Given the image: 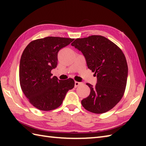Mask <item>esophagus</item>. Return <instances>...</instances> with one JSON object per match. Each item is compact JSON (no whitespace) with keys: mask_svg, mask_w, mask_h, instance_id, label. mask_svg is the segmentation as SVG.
Segmentation results:
<instances>
[{"mask_svg":"<svg viewBox=\"0 0 146 146\" xmlns=\"http://www.w3.org/2000/svg\"><path fill=\"white\" fill-rule=\"evenodd\" d=\"M82 83L78 82H75V87H77V86H78L80 85H81Z\"/></svg>","mask_w":146,"mask_h":146,"instance_id":"34e87169","label":"esophagus"}]
</instances>
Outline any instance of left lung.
<instances>
[{"label": "left lung", "mask_w": 146, "mask_h": 146, "mask_svg": "<svg viewBox=\"0 0 146 146\" xmlns=\"http://www.w3.org/2000/svg\"><path fill=\"white\" fill-rule=\"evenodd\" d=\"M71 46L81 51L88 68L97 77L94 87L86 83L90 94L82 100V106L92 113L107 112L124 94L128 74L124 54L119 46L102 36L78 38Z\"/></svg>", "instance_id": "obj_1"}]
</instances>
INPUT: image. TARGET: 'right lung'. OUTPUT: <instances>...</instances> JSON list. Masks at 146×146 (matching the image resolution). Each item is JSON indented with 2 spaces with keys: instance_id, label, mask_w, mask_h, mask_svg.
Masks as SVG:
<instances>
[{
  "instance_id": "obj_1",
  "label": "right lung",
  "mask_w": 146,
  "mask_h": 146,
  "mask_svg": "<svg viewBox=\"0 0 146 146\" xmlns=\"http://www.w3.org/2000/svg\"><path fill=\"white\" fill-rule=\"evenodd\" d=\"M73 40L51 36L36 39L22 54L21 87L30 103L40 110L49 111L60 107L66 93L75 86L72 78L60 80L51 73L57 66L59 51Z\"/></svg>"
}]
</instances>
